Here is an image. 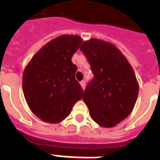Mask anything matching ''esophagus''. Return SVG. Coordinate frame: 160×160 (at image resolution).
Segmentation results:
<instances>
[{
	"label": "esophagus",
	"instance_id": "34e87169",
	"mask_svg": "<svg viewBox=\"0 0 160 160\" xmlns=\"http://www.w3.org/2000/svg\"><path fill=\"white\" fill-rule=\"evenodd\" d=\"M80 84H81V86H82V89H84V88H85V81H84V80H82V81H81V82H80Z\"/></svg>",
	"mask_w": 160,
	"mask_h": 160
}]
</instances>
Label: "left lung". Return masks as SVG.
I'll use <instances>...</instances> for the list:
<instances>
[{
  "mask_svg": "<svg viewBox=\"0 0 160 160\" xmlns=\"http://www.w3.org/2000/svg\"><path fill=\"white\" fill-rule=\"evenodd\" d=\"M80 50L94 74L82 100L94 122L103 128L114 127L128 116L136 102L139 84L134 71L111 43L90 38L82 43Z\"/></svg>",
  "mask_w": 160,
  "mask_h": 160,
  "instance_id": "obj_1",
  "label": "left lung"
}]
</instances>
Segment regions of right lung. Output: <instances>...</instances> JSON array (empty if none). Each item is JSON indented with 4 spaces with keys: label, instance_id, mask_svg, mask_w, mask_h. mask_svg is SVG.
I'll use <instances>...</instances> for the list:
<instances>
[{
    "label": "right lung",
    "instance_id": "1",
    "mask_svg": "<svg viewBox=\"0 0 160 160\" xmlns=\"http://www.w3.org/2000/svg\"><path fill=\"white\" fill-rule=\"evenodd\" d=\"M78 35H62L48 42L32 58L22 77L25 99L33 114L58 123L71 114L83 89L75 78L72 56L82 44Z\"/></svg>",
    "mask_w": 160,
    "mask_h": 160
}]
</instances>
